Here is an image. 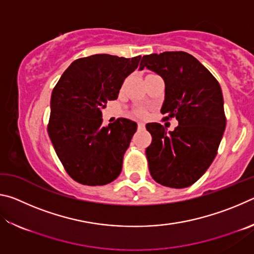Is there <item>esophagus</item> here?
Instances as JSON below:
<instances>
[{"label":"esophagus","instance_id":"esophagus-1","mask_svg":"<svg viewBox=\"0 0 254 254\" xmlns=\"http://www.w3.org/2000/svg\"><path fill=\"white\" fill-rule=\"evenodd\" d=\"M137 128H139V130H143L144 124L142 122H139V123H137Z\"/></svg>","mask_w":254,"mask_h":254}]
</instances>
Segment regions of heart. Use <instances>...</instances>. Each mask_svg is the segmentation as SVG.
<instances>
[{
    "label": "heart",
    "instance_id": "obj_1",
    "mask_svg": "<svg viewBox=\"0 0 254 254\" xmlns=\"http://www.w3.org/2000/svg\"><path fill=\"white\" fill-rule=\"evenodd\" d=\"M135 115H136V117H140V118H145L148 115V113H147V111H145V110L139 109V110L135 111Z\"/></svg>",
    "mask_w": 254,
    "mask_h": 254
}]
</instances>
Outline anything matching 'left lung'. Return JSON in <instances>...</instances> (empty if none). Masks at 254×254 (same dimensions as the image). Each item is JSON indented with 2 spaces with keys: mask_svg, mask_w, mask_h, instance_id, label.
<instances>
[{
  "mask_svg": "<svg viewBox=\"0 0 254 254\" xmlns=\"http://www.w3.org/2000/svg\"><path fill=\"white\" fill-rule=\"evenodd\" d=\"M144 67L165 80V120L178 121L169 132L160 123L145 126L152 136L145 150L150 175L163 186L188 187L208 169L225 130L221 86L207 68L185 51L143 56L140 69Z\"/></svg>",
  "mask_w": 254,
  "mask_h": 254,
  "instance_id": "left-lung-1",
  "label": "left lung"
}]
</instances>
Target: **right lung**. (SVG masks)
<instances>
[{
	"mask_svg": "<svg viewBox=\"0 0 254 254\" xmlns=\"http://www.w3.org/2000/svg\"><path fill=\"white\" fill-rule=\"evenodd\" d=\"M140 59L106 54L79 58L55 86L48 134L64 168L77 183L102 186L121 174L136 123L121 118L103 127L102 109L117 100Z\"/></svg>",
	"mask_w": 254,
	"mask_h": 254,
	"instance_id": "add662e5",
	"label": "right lung"
}]
</instances>
